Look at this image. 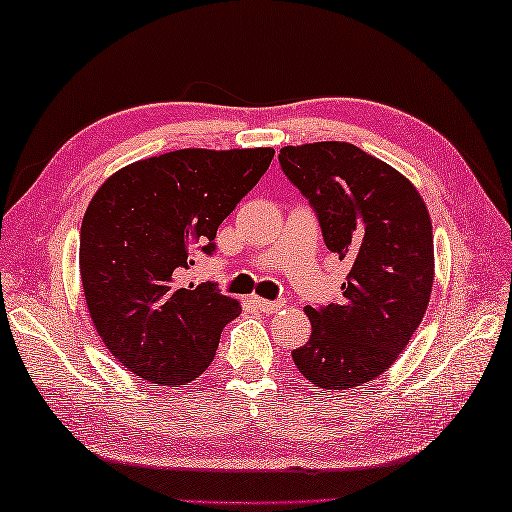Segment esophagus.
<instances>
[{
	"label": "esophagus",
	"instance_id": "esophagus-1",
	"mask_svg": "<svg viewBox=\"0 0 512 512\" xmlns=\"http://www.w3.org/2000/svg\"><path fill=\"white\" fill-rule=\"evenodd\" d=\"M251 303H254V306L261 310V312H267V315H272V312L281 310L285 306L283 301H267V299H258V297L251 299Z\"/></svg>",
	"mask_w": 512,
	"mask_h": 512
}]
</instances>
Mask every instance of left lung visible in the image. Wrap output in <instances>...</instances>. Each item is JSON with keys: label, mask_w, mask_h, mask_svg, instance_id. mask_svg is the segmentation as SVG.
I'll return each instance as SVG.
<instances>
[{"label": "left lung", "mask_w": 512, "mask_h": 512, "mask_svg": "<svg viewBox=\"0 0 512 512\" xmlns=\"http://www.w3.org/2000/svg\"><path fill=\"white\" fill-rule=\"evenodd\" d=\"M285 177L315 211L326 247L351 263L344 299L306 308L312 333L292 351L319 389H355L405 351L434 283V238L423 197L407 177L353 143L285 146Z\"/></svg>", "instance_id": "1"}]
</instances>
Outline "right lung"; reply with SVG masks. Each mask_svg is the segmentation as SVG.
I'll use <instances>...</instances> for the list:
<instances>
[{
	"mask_svg": "<svg viewBox=\"0 0 512 512\" xmlns=\"http://www.w3.org/2000/svg\"><path fill=\"white\" fill-rule=\"evenodd\" d=\"M274 157L272 148H186L134 161L98 188L80 227V279L96 333L125 369L175 387L206 371L240 315L215 283L182 272Z\"/></svg>",
	"mask_w": 512,
	"mask_h": 512,
	"instance_id": "add662e5",
	"label": "right lung"
}]
</instances>
